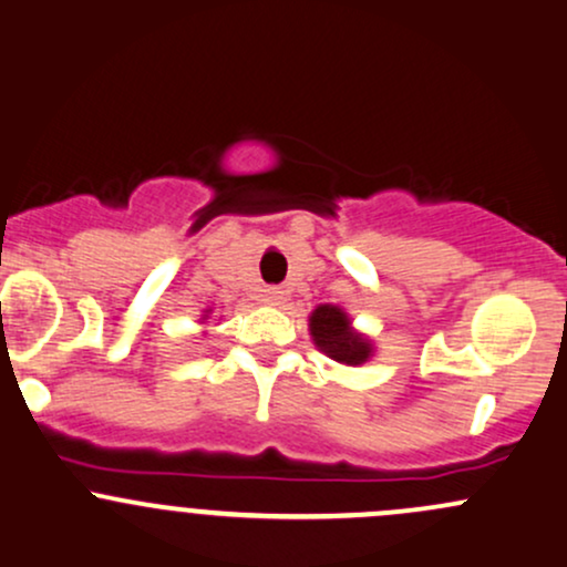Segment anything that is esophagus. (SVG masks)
Wrapping results in <instances>:
<instances>
[{
	"label": "esophagus",
	"instance_id": "esophagus-1",
	"mask_svg": "<svg viewBox=\"0 0 567 567\" xmlns=\"http://www.w3.org/2000/svg\"><path fill=\"white\" fill-rule=\"evenodd\" d=\"M265 300L270 302V305H278V302L284 300V291L278 289V286H267V289H265Z\"/></svg>",
	"mask_w": 567,
	"mask_h": 567
}]
</instances>
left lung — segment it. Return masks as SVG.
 <instances>
[{
    "mask_svg": "<svg viewBox=\"0 0 567 567\" xmlns=\"http://www.w3.org/2000/svg\"><path fill=\"white\" fill-rule=\"evenodd\" d=\"M310 334L323 353L340 364H364L372 353L369 342L351 329V321L334 305H318L310 316Z\"/></svg>",
    "mask_w": 567,
    "mask_h": 567,
    "instance_id": "1",
    "label": "left lung"
}]
</instances>
